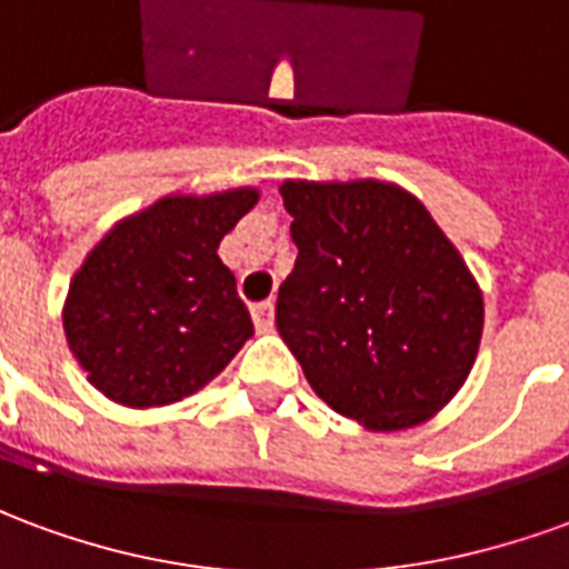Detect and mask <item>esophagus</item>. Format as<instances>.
<instances>
[{
	"mask_svg": "<svg viewBox=\"0 0 569 569\" xmlns=\"http://www.w3.org/2000/svg\"><path fill=\"white\" fill-rule=\"evenodd\" d=\"M252 322H256V329H259V332H271L273 329L271 301H264V305H256V308H252Z\"/></svg>",
	"mask_w": 569,
	"mask_h": 569,
	"instance_id": "esophagus-1",
	"label": "esophagus"
}]
</instances>
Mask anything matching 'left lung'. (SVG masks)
<instances>
[{
    "mask_svg": "<svg viewBox=\"0 0 569 569\" xmlns=\"http://www.w3.org/2000/svg\"><path fill=\"white\" fill-rule=\"evenodd\" d=\"M298 259L277 329L326 406L371 432L427 423L476 366L485 298L411 191L383 179L280 186Z\"/></svg>",
    "mask_w": 569,
    "mask_h": 569,
    "instance_id": "left-lung-1",
    "label": "left lung"
}]
</instances>
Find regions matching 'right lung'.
<instances>
[{
    "instance_id": "obj_1",
    "label": "right lung",
    "mask_w": 569,
    "mask_h": 569,
    "mask_svg": "<svg viewBox=\"0 0 569 569\" xmlns=\"http://www.w3.org/2000/svg\"><path fill=\"white\" fill-rule=\"evenodd\" d=\"M259 188L167 194L118 219L84 256L63 301V332L88 381L118 406H173L252 338L222 237Z\"/></svg>"
}]
</instances>
